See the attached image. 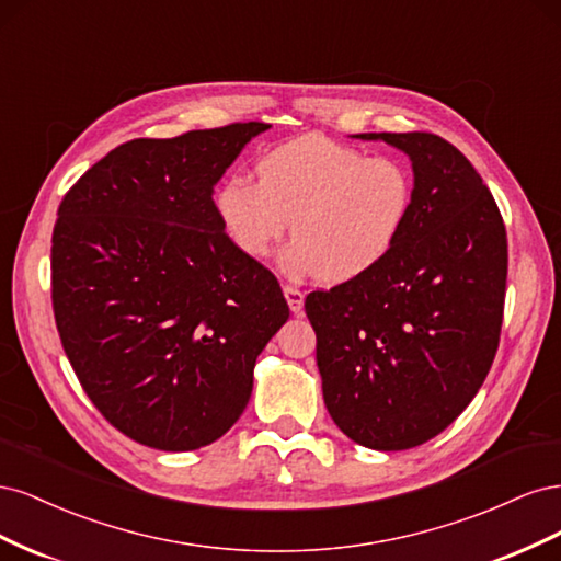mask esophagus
Wrapping results in <instances>:
<instances>
[{
	"mask_svg": "<svg viewBox=\"0 0 561 561\" xmlns=\"http://www.w3.org/2000/svg\"><path fill=\"white\" fill-rule=\"evenodd\" d=\"M283 295L287 299V307H290L293 313H301L304 309V293L295 285H283Z\"/></svg>",
	"mask_w": 561,
	"mask_h": 561,
	"instance_id": "1",
	"label": "esophagus"
}]
</instances>
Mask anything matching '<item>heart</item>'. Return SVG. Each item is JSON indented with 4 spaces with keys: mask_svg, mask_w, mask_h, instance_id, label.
Segmentation results:
<instances>
[{
    "mask_svg": "<svg viewBox=\"0 0 561 561\" xmlns=\"http://www.w3.org/2000/svg\"><path fill=\"white\" fill-rule=\"evenodd\" d=\"M260 182L229 175L215 192V213L231 243L266 257L293 225L283 252L290 274L346 283L379 266L410 217L414 182L390 157L320 135L278 145L257 163Z\"/></svg>",
    "mask_w": 561,
    "mask_h": 561,
    "instance_id": "b5f03b06",
    "label": "heart"
}]
</instances>
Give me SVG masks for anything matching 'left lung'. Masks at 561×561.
<instances>
[{
    "instance_id": "left-lung-1",
    "label": "left lung",
    "mask_w": 561,
    "mask_h": 561,
    "mask_svg": "<svg viewBox=\"0 0 561 561\" xmlns=\"http://www.w3.org/2000/svg\"><path fill=\"white\" fill-rule=\"evenodd\" d=\"M412 161L414 198L400 239L365 276L316 290L322 398L353 443L412 449L478 396L499 348L507 241L472 163L433 133H360Z\"/></svg>"
}]
</instances>
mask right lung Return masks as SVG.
<instances>
[{"instance_id": "obj_1", "label": "right lung", "mask_w": 561, "mask_h": 561, "mask_svg": "<svg viewBox=\"0 0 561 561\" xmlns=\"http://www.w3.org/2000/svg\"><path fill=\"white\" fill-rule=\"evenodd\" d=\"M268 124L130 140L58 208L50 297L67 360L116 431L161 451L222 437L257 355L290 309L276 276L231 243L215 184Z\"/></svg>"}]
</instances>
